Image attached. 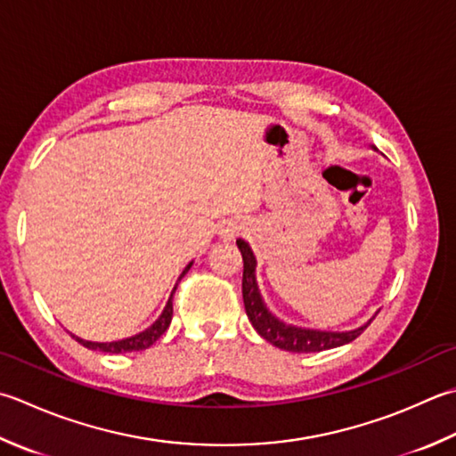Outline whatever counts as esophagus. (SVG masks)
<instances>
[{
  "instance_id": "34e87169",
  "label": "esophagus",
  "mask_w": 456,
  "mask_h": 456,
  "mask_svg": "<svg viewBox=\"0 0 456 456\" xmlns=\"http://www.w3.org/2000/svg\"><path fill=\"white\" fill-rule=\"evenodd\" d=\"M239 233H240V227L231 225V227L225 231V237H227V239H235Z\"/></svg>"
}]
</instances>
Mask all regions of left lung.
Wrapping results in <instances>:
<instances>
[{"label": "left lung", "mask_w": 456, "mask_h": 456, "mask_svg": "<svg viewBox=\"0 0 456 456\" xmlns=\"http://www.w3.org/2000/svg\"><path fill=\"white\" fill-rule=\"evenodd\" d=\"M237 247L240 255H243V302L247 316L251 320L253 328L261 334L266 342L281 347V350L294 352V354H308V352H322L330 347L344 346L358 338L365 328L371 322L358 330H350V332H318V330H306L297 326H287L274 318L266 306L263 305L261 294L256 289L255 281V255L245 240H237Z\"/></svg>", "instance_id": "left-lung-1"}]
</instances>
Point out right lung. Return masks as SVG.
Instances as JSON below:
<instances>
[{
  "mask_svg": "<svg viewBox=\"0 0 456 456\" xmlns=\"http://www.w3.org/2000/svg\"><path fill=\"white\" fill-rule=\"evenodd\" d=\"M191 263L185 266V271L182 273V276L190 271ZM180 276V281H182ZM177 289V284L174 287V292ZM174 292L172 297H169L167 305L162 312V316H159L154 324H151L144 332H140L132 338H126V340H120V342H106V344H98V342H86V340H80V338L73 336L78 344H83L88 350H98V352H106V354H124V352H140V350H146L151 344H154L159 336H162L166 330L169 328V322H172V316H174V305H172V298H174Z\"/></svg>",
  "mask_w": 456,
  "mask_h": 456,
  "instance_id": "right-lung-1",
  "label": "right lung"
}]
</instances>
